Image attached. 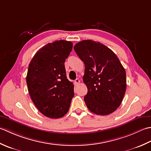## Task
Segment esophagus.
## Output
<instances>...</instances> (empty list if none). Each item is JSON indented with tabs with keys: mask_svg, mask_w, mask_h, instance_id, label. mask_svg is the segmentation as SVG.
<instances>
[{
	"mask_svg": "<svg viewBox=\"0 0 151 151\" xmlns=\"http://www.w3.org/2000/svg\"><path fill=\"white\" fill-rule=\"evenodd\" d=\"M80 83V80L78 78V79H76L75 81H74V84L76 85H79Z\"/></svg>",
	"mask_w": 151,
	"mask_h": 151,
	"instance_id": "34e87169",
	"label": "esophagus"
}]
</instances>
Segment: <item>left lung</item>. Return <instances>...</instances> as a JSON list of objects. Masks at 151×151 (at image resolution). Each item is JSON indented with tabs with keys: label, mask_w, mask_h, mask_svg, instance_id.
<instances>
[{
	"label": "left lung",
	"mask_w": 151,
	"mask_h": 151,
	"mask_svg": "<svg viewBox=\"0 0 151 151\" xmlns=\"http://www.w3.org/2000/svg\"><path fill=\"white\" fill-rule=\"evenodd\" d=\"M85 64L83 82L88 109L99 115H109L118 108L127 88L126 72L117 56L100 42L83 40L73 47Z\"/></svg>",
	"instance_id": "8db88e82"
}]
</instances>
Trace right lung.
<instances>
[{"mask_svg":"<svg viewBox=\"0 0 151 151\" xmlns=\"http://www.w3.org/2000/svg\"><path fill=\"white\" fill-rule=\"evenodd\" d=\"M72 47V43L66 40L49 43L37 52L29 65V93L38 109L49 118L65 115L74 96L73 83L67 79L64 67Z\"/></svg>","mask_w":151,"mask_h":151,"instance_id":"1","label":"right lung"}]
</instances>
